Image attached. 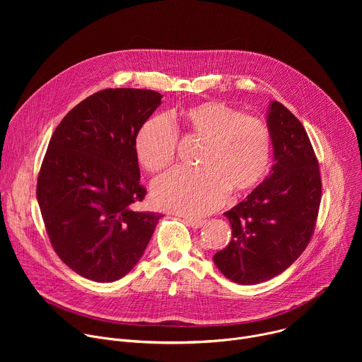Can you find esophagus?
I'll list each match as a JSON object with an SVG mask.
<instances>
[{
  "instance_id": "esophagus-1",
  "label": "esophagus",
  "mask_w": 362,
  "mask_h": 362,
  "mask_svg": "<svg viewBox=\"0 0 362 362\" xmlns=\"http://www.w3.org/2000/svg\"><path fill=\"white\" fill-rule=\"evenodd\" d=\"M185 221H186V223H187L190 228H193V229H199V228H202V226L204 225V221H202V219H192V218H186Z\"/></svg>"
}]
</instances>
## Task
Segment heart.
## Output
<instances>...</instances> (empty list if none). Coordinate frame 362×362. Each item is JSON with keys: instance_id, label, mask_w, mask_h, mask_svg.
<instances>
[{"instance_id": "heart-1", "label": "heart", "mask_w": 362, "mask_h": 362, "mask_svg": "<svg viewBox=\"0 0 362 362\" xmlns=\"http://www.w3.org/2000/svg\"><path fill=\"white\" fill-rule=\"evenodd\" d=\"M179 124L204 139L199 169L176 168L151 183V199L160 209L189 218L204 216L225 202L228 190L252 189L267 175L272 140L267 123L240 115L222 101H202L177 115ZM177 133L163 116L148 119L139 130L134 150L139 163L158 172L175 159Z\"/></svg>"}]
</instances>
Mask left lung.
<instances>
[{"instance_id": "1", "label": "left lung", "mask_w": 362, "mask_h": 362, "mask_svg": "<svg viewBox=\"0 0 362 362\" xmlns=\"http://www.w3.org/2000/svg\"><path fill=\"white\" fill-rule=\"evenodd\" d=\"M271 175L223 215L232 239L214 262L232 282L256 285L289 268L311 239L321 203L318 160L300 122L279 101L267 113Z\"/></svg>"}]
</instances>
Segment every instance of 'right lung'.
I'll list each match as a JSON object with an SVG mask.
<instances>
[{"mask_svg": "<svg viewBox=\"0 0 362 362\" xmlns=\"http://www.w3.org/2000/svg\"><path fill=\"white\" fill-rule=\"evenodd\" d=\"M162 94L106 88L83 100L57 126L37 182L41 216L56 253L76 274L115 282L143 256L160 214L143 200L134 140Z\"/></svg>", "mask_w": 362, "mask_h": 362, "instance_id": "add662e5", "label": "right lung"}]
</instances>
